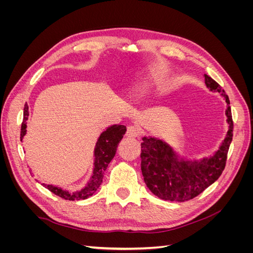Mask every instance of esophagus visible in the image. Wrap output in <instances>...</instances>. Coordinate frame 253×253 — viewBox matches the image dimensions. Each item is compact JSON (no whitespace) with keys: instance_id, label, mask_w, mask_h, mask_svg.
Wrapping results in <instances>:
<instances>
[{"instance_id":"obj_1","label":"esophagus","mask_w":253,"mask_h":253,"mask_svg":"<svg viewBox=\"0 0 253 253\" xmlns=\"http://www.w3.org/2000/svg\"><path fill=\"white\" fill-rule=\"evenodd\" d=\"M139 135V129L135 126H128L126 129V136L129 138H136Z\"/></svg>"}]
</instances>
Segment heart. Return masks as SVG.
<instances>
[{"label": "heart", "mask_w": 253, "mask_h": 253, "mask_svg": "<svg viewBox=\"0 0 253 253\" xmlns=\"http://www.w3.org/2000/svg\"><path fill=\"white\" fill-rule=\"evenodd\" d=\"M166 81L167 79L163 73L150 71L145 75H142V77H139V79H137V81L133 83L128 93L129 95H138L153 87H162L165 85Z\"/></svg>", "instance_id": "1"}]
</instances>
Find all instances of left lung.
I'll list each match as a JSON object with an SVG mask.
<instances>
[{
    "label": "left lung",
    "instance_id": "8db88e82",
    "mask_svg": "<svg viewBox=\"0 0 253 253\" xmlns=\"http://www.w3.org/2000/svg\"><path fill=\"white\" fill-rule=\"evenodd\" d=\"M205 83L211 91H218L226 103L228 132L212 156L189 160L179 157L170 144L155 137H143L141 142V172L151 192L165 201L186 202L201 194L217 180L224 171L233 136L230 101L219 84L208 75Z\"/></svg>",
    "mask_w": 253,
    "mask_h": 253
}]
</instances>
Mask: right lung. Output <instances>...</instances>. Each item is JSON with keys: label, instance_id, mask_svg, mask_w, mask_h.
I'll return each mask as SVG.
<instances>
[{"label": "right lung", "instance_id": "add662e5", "mask_svg": "<svg viewBox=\"0 0 253 253\" xmlns=\"http://www.w3.org/2000/svg\"><path fill=\"white\" fill-rule=\"evenodd\" d=\"M28 105L25 104L24 113H23V122L21 126V141L23 139V137L26 134V120L28 119ZM126 127L125 126L114 125L109 126L104 132L101 133L100 136H99L94 151L95 159L93 174H91L89 181L83 189L79 191H75V192H71V191L63 190L62 188L57 186L45 185V183H43V186L45 188H47L53 194L68 201L85 200V198L91 196L96 192L97 189L100 187L106 168H108L111 160L114 158L115 154H116L118 144L120 140L124 138V135L126 134Z\"/></svg>", "mask_w": 253, "mask_h": 253}]
</instances>
